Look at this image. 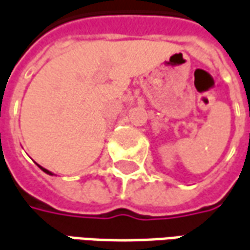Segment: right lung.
Listing matches in <instances>:
<instances>
[{
    "label": "right lung",
    "instance_id": "add662e5",
    "mask_svg": "<svg viewBox=\"0 0 250 250\" xmlns=\"http://www.w3.org/2000/svg\"><path fill=\"white\" fill-rule=\"evenodd\" d=\"M40 168H41V169H42V171H43V172H46V174H47V175H54V174H53V172H50V171H49V169H46V168L41 167V166H40Z\"/></svg>",
    "mask_w": 250,
    "mask_h": 250
}]
</instances>
